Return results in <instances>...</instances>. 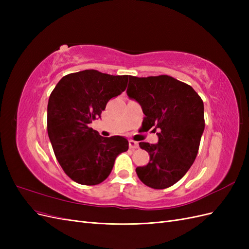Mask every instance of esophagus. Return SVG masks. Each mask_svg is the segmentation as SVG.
<instances>
[{"mask_svg": "<svg viewBox=\"0 0 249 249\" xmlns=\"http://www.w3.org/2000/svg\"><path fill=\"white\" fill-rule=\"evenodd\" d=\"M129 145H130V148H132V149H136V148L139 147L138 142L137 141H134L132 139L129 140Z\"/></svg>", "mask_w": 249, "mask_h": 249, "instance_id": "obj_1", "label": "esophagus"}]
</instances>
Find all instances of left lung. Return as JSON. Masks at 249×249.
Returning a JSON list of instances; mask_svg holds the SVG:
<instances>
[{
  "label": "left lung",
  "mask_w": 249,
  "mask_h": 249,
  "mask_svg": "<svg viewBox=\"0 0 249 249\" xmlns=\"http://www.w3.org/2000/svg\"><path fill=\"white\" fill-rule=\"evenodd\" d=\"M129 80L126 94L145 115L142 127L158 131L159 137L157 144L139 143L149 154V162L136 173L144 185L165 189L186 175L197 156L205 130L203 102L190 85L167 74Z\"/></svg>",
  "instance_id": "1"
}]
</instances>
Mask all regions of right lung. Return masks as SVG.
I'll return each instance as SVG.
<instances>
[{
  "mask_svg": "<svg viewBox=\"0 0 249 249\" xmlns=\"http://www.w3.org/2000/svg\"><path fill=\"white\" fill-rule=\"evenodd\" d=\"M129 76L86 70L64 76L48 104V134L63 171L74 182L93 186L111 173L116 157L129 149L122 136L103 137L89 126L107 103L122 94Z\"/></svg>",
  "mask_w": 249,
  "mask_h": 249,
  "instance_id": "add662e5",
  "label": "right lung"
}]
</instances>
